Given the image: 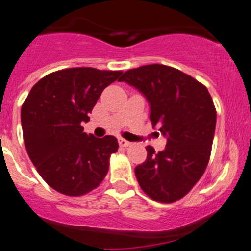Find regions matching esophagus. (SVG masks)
I'll return each mask as SVG.
<instances>
[{
  "instance_id": "obj_1",
  "label": "esophagus",
  "mask_w": 251,
  "mask_h": 251,
  "mask_svg": "<svg viewBox=\"0 0 251 251\" xmlns=\"http://www.w3.org/2000/svg\"><path fill=\"white\" fill-rule=\"evenodd\" d=\"M119 145L122 147H127V146H129V145H131V143H129V141H127V140H125V139L120 138L119 139Z\"/></svg>"
}]
</instances>
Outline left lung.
Returning <instances> with one entry per match:
<instances>
[{"label": "left lung", "mask_w": 251, "mask_h": 251, "mask_svg": "<svg viewBox=\"0 0 251 251\" xmlns=\"http://www.w3.org/2000/svg\"><path fill=\"white\" fill-rule=\"evenodd\" d=\"M118 80L146 97L153 127L167 138L161 152L146 147V161L134 170L139 185L154 201L180 200L200 180L209 161L216 125L212 97L189 75L162 64L131 69Z\"/></svg>", "instance_id": "obj_1"}]
</instances>
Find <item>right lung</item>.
Wrapping results in <instances>:
<instances>
[{
    "mask_svg": "<svg viewBox=\"0 0 251 251\" xmlns=\"http://www.w3.org/2000/svg\"><path fill=\"white\" fill-rule=\"evenodd\" d=\"M122 71L71 68L38 80L21 110L26 152L45 182L69 196L97 188L118 151L112 135L99 139L86 134L81 123L90 120L102 90Z\"/></svg>",
    "mask_w": 251,
    "mask_h": 251,
    "instance_id": "right-lung-1",
    "label": "right lung"
}]
</instances>
